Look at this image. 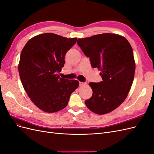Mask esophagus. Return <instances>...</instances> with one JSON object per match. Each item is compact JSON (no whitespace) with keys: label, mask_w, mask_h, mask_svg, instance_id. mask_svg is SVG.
I'll list each match as a JSON object with an SVG mask.
<instances>
[{"label":"esophagus","mask_w":154,"mask_h":154,"mask_svg":"<svg viewBox=\"0 0 154 154\" xmlns=\"http://www.w3.org/2000/svg\"><path fill=\"white\" fill-rule=\"evenodd\" d=\"M79 84H80V86H82V85H85V84H86V83L80 82H79Z\"/></svg>","instance_id":"34e87169"}]
</instances>
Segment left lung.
Returning a JSON list of instances; mask_svg holds the SVG:
<instances>
[{
  "mask_svg": "<svg viewBox=\"0 0 154 154\" xmlns=\"http://www.w3.org/2000/svg\"><path fill=\"white\" fill-rule=\"evenodd\" d=\"M77 43L103 80L89 83L92 95L85 103L97 114L109 113L123 103L132 87L136 66L131 45L125 37L111 33L78 38Z\"/></svg>",
  "mask_w": 154,
  "mask_h": 154,
  "instance_id": "obj_1",
  "label": "left lung"
}]
</instances>
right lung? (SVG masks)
<instances>
[{
    "label": "right lung",
    "instance_id": "add662e5",
    "mask_svg": "<svg viewBox=\"0 0 154 154\" xmlns=\"http://www.w3.org/2000/svg\"><path fill=\"white\" fill-rule=\"evenodd\" d=\"M76 40L44 33L30 39L22 51L18 72L22 85L32 103L45 112L64 109L79 85L77 80L57 74L64 66L65 56Z\"/></svg>",
    "mask_w": 154,
    "mask_h": 154
}]
</instances>
